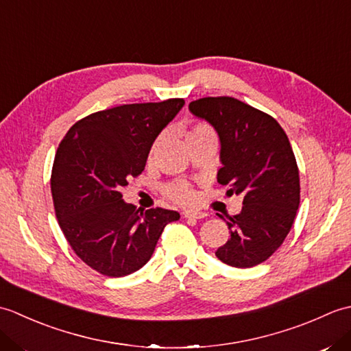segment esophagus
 <instances>
[{"instance_id": "obj_1", "label": "esophagus", "mask_w": 351, "mask_h": 351, "mask_svg": "<svg viewBox=\"0 0 351 351\" xmlns=\"http://www.w3.org/2000/svg\"><path fill=\"white\" fill-rule=\"evenodd\" d=\"M182 215H184L185 219H196V220L206 217V214L205 213H200V211H184Z\"/></svg>"}]
</instances>
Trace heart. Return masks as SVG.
Returning <instances> with one entry per match:
<instances>
[{"label":"heart","instance_id":"1","mask_svg":"<svg viewBox=\"0 0 351 351\" xmlns=\"http://www.w3.org/2000/svg\"><path fill=\"white\" fill-rule=\"evenodd\" d=\"M206 131H211V130L208 128V126L204 125V123H197V125L195 126V128H193V130L187 134V137L193 136V134L206 132ZM161 141H162V136H160L158 138H156V140L154 141L152 149H151V155H154L156 151H158ZM166 195H167L171 200H173V202L181 204V205H193V204L196 202V199H197V195H196L195 189H193L189 182H184V181L170 184L169 187L166 189Z\"/></svg>","mask_w":351,"mask_h":351}]
</instances>
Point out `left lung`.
Wrapping results in <instances>:
<instances>
[{"label":"left lung","mask_w":351,"mask_h":351,"mask_svg":"<svg viewBox=\"0 0 351 351\" xmlns=\"http://www.w3.org/2000/svg\"><path fill=\"white\" fill-rule=\"evenodd\" d=\"M193 116L220 140L217 181L226 195H241L243 210L226 221L230 238L215 252L221 263L249 268L280 247L300 204V180L293 147L282 126L263 111L229 96L190 102Z\"/></svg>","instance_id":"1"}]
</instances>
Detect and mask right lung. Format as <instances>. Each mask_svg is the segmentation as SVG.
Instances as JSON below:
<instances>
[{"instance_id":"1","label":"right lung","mask_w":351,"mask_h":351,"mask_svg":"<svg viewBox=\"0 0 351 351\" xmlns=\"http://www.w3.org/2000/svg\"><path fill=\"white\" fill-rule=\"evenodd\" d=\"M185 101L128 104L81 119L58 145L51 173L56 215L81 261L110 278L140 270L176 211L136 210L122 199L128 178L145 170L158 134Z\"/></svg>"}]
</instances>
